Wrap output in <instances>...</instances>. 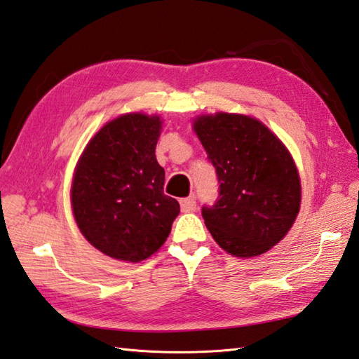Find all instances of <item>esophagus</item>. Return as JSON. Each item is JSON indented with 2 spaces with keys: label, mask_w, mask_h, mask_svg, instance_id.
Segmentation results:
<instances>
[{
  "label": "esophagus",
  "mask_w": 359,
  "mask_h": 359,
  "mask_svg": "<svg viewBox=\"0 0 359 359\" xmlns=\"http://www.w3.org/2000/svg\"><path fill=\"white\" fill-rule=\"evenodd\" d=\"M180 210L184 212H189L196 210V199L194 197H185V199H180Z\"/></svg>",
  "instance_id": "esophagus-1"
}]
</instances>
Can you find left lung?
Masks as SVG:
<instances>
[{"label": "left lung", "mask_w": 359, "mask_h": 359, "mask_svg": "<svg viewBox=\"0 0 359 359\" xmlns=\"http://www.w3.org/2000/svg\"><path fill=\"white\" fill-rule=\"evenodd\" d=\"M216 168L219 197L202 216L220 248L253 257L285 238L301 207V180L285 144L261 121L217 112L194 120Z\"/></svg>", "instance_id": "left-lung-1"}]
</instances>
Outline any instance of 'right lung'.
Masks as SVG:
<instances>
[{
    "instance_id": "obj_1",
    "label": "right lung",
    "mask_w": 359,
    "mask_h": 359,
    "mask_svg": "<svg viewBox=\"0 0 359 359\" xmlns=\"http://www.w3.org/2000/svg\"><path fill=\"white\" fill-rule=\"evenodd\" d=\"M158 116L123 114L86 144L75 166L71 202L86 241L106 256L140 262L171 233L179 202L163 193L165 170L156 158Z\"/></svg>"
}]
</instances>
